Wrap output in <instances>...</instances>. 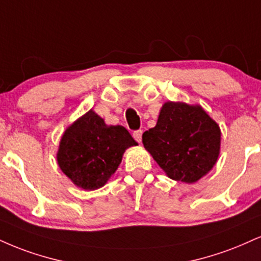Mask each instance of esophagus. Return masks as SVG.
<instances>
[{
  "label": "esophagus",
  "instance_id": "34e87169",
  "mask_svg": "<svg viewBox=\"0 0 261 261\" xmlns=\"http://www.w3.org/2000/svg\"><path fill=\"white\" fill-rule=\"evenodd\" d=\"M133 136H134V139L137 141V142H141V141H142V130L134 131Z\"/></svg>",
  "mask_w": 261,
  "mask_h": 261
}]
</instances>
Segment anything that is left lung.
<instances>
[{
  "label": "left lung",
  "mask_w": 261,
  "mask_h": 261,
  "mask_svg": "<svg viewBox=\"0 0 261 261\" xmlns=\"http://www.w3.org/2000/svg\"><path fill=\"white\" fill-rule=\"evenodd\" d=\"M142 142L166 176L194 184L218 162L221 130L199 105L169 100L155 126L143 133Z\"/></svg>",
  "instance_id": "left-lung-1"
}]
</instances>
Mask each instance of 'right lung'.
Returning a JSON list of instances; mask_svg holds the SVG:
<instances>
[{"instance_id": "add662e5", "label": "right lung", "mask_w": 261, "mask_h": 261, "mask_svg": "<svg viewBox=\"0 0 261 261\" xmlns=\"http://www.w3.org/2000/svg\"><path fill=\"white\" fill-rule=\"evenodd\" d=\"M137 142L121 125H107L90 109L63 133L57 163L75 186L85 191L103 187L120 165L125 150Z\"/></svg>"}]
</instances>
